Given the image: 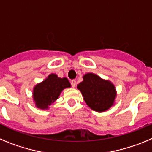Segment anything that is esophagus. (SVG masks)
I'll list each match as a JSON object with an SVG mask.
<instances>
[{
  "label": "esophagus",
  "instance_id": "34e87169",
  "mask_svg": "<svg viewBox=\"0 0 152 152\" xmlns=\"http://www.w3.org/2000/svg\"><path fill=\"white\" fill-rule=\"evenodd\" d=\"M71 84H72V88H75V87H76V80H71Z\"/></svg>",
  "mask_w": 152,
  "mask_h": 152
}]
</instances>
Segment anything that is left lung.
Instances as JSON below:
<instances>
[{
  "instance_id": "obj_1",
  "label": "left lung",
  "mask_w": 152,
  "mask_h": 152,
  "mask_svg": "<svg viewBox=\"0 0 152 152\" xmlns=\"http://www.w3.org/2000/svg\"><path fill=\"white\" fill-rule=\"evenodd\" d=\"M88 107L96 112H104L114 104L116 96L115 86L110 80H103L98 75L88 73L77 85Z\"/></svg>"
}]
</instances>
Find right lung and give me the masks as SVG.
<instances>
[{"mask_svg": "<svg viewBox=\"0 0 152 152\" xmlns=\"http://www.w3.org/2000/svg\"><path fill=\"white\" fill-rule=\"evenodd\" d=\"M71 87L66 77H58L56 74H51L42 82L33 88V100L37 108L45 110L57 100L61 91Z\"/></svg>", "mask_w": 152, "mask_h": 152, "instance_id": "right-lung-1", "label": "right lung"}]
</instances>
